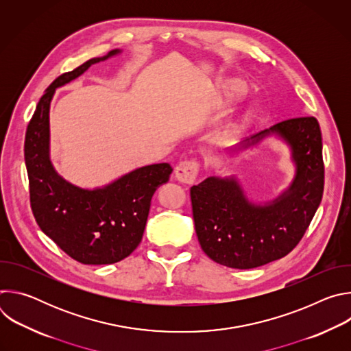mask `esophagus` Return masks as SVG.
<instances>
[{"instance_id":"1","label":"esophagus","mask_w":351,"mask_h":351,"mask_svg":"<svg viewBox=\"0 0 351 351\" xmlns=\"http://www.w3.org/2000/svg\"><path fill=\"white\" fill-rule=\"evenodd\" d=\"M198 171H199V164L194 160H187L178 164V167L175 168V176L179 182L191 184L195 182Z\"/></svg>"}]
</instances>
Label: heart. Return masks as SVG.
<instances>
[{"mask_svg": "<svg viewBox=\"0 0 351 351\" xmlns=\"http://www.w3.org/2000/svg\"><path fill=\"white\" fill-rule=\"evenodd\" d=\"M245 93V87L244 84H241L240 82L236 80H230L225 84L223 88V94H222V103H230L233 99H237L240 97H243Z\"/></svg>", "mask_w": 351, "mask_h": 351, "instance_id": "heart-1", "label": "heart"}]
</instances>
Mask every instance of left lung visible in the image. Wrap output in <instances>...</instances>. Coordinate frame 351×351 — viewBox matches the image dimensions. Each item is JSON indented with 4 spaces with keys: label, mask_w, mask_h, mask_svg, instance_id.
I'll use <instances>...</instances> for the list:
<instances>
[{
    "label": "left lung",
    "mask_w": 351,
    "mask_h": 351,
    "mask_svg": "<svg viewBox=\"0 0 351 351\" xmlns=\"http://www.w3.org/2000/svg\"><path fill=\"white\" fill-rule=\"evenodd\" d=\"M276 133L291 148L295 176L274 202H248L234 178H207L190 189L195 233L215 263L250 269L287 256L303 239L324 194L322 136L314 117L282 121L247 138V148Z\"/></svg>",
    "instance_id": "obj_1"
}]
</instances>
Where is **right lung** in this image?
Listing matches in <instances>:
<instances>
[{
  "label": "right lung",
  "instance_id": "obj_1",
  "mask_svg": "<svg viewBox=\"0 0 351 351\" xmlns=\"http://www.w3.org/2000/svg\"><path fill=\"white\" fill-rule=\"evenodd\" d=\"M118 53L119 49H114L58 76L40 98L25 137L30 207L36 222L62 252L86 265L115 264L134 252L144 233L152 197L172 173L169 164L147 165L106 187L86 190L61 178L49 161L48 112L56 88Z\"/></svg>",
  "mask_w": 351,
  "mask_h": 351
}]
</instances>
